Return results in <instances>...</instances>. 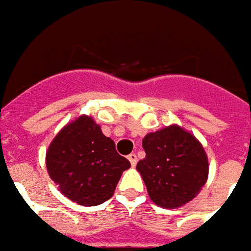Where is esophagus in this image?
<instances>
[{
  "instance_id": "esophagus-1",
  "label": "esophagus",
  "mask_w": 251,
  "mask_h": 251,
  "mask_svg": "<svg viewBox=\"0 0 251 251\" xmlns=\"http://www.w3.org/2000/svg\"><path fill=\"white\" fill-rule=\"evenodd\" d=\"M127 160L130 161L131 167H136V164H137V156H136V154H134V153H130V154L127 156Z\"/></svg>"
}]
</instances>
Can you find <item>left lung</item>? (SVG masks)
I'll list each match as a JSON object with an SVG mask.
<instances>
[{
    "instance_id": "1",
    "label": "left lung",
    "mask_w": 251,
    "mask_h": 251,
    "mask_svg": "<svg viewBox=\"0 0 251 251\" xmlns=\"http://www.w3.org/2000/svg\"><path fill=\"white\" fill-rule=\"evenodd\" d=\"M147 153L137 171L154 204L179 208L196 198L208 179V157L191 131L179 125L148 133L142 140Z\"/></svg>"
}]
</instances>
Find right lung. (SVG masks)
<instances>
[{
    "label": "right lung",
    "instance_id": "right-lung-1",
    "mask_svg": "<svg viewBox=\"0 0 251 251\" xmlns=\"http://www.w3.org/2000/svg\"><path fill=\"white\" fill-rule=\"evenodd\" d=\"M48 175L67 199L84 207L102 204L114 194L129 160L115 151L114 141L83 114L57 133L46 154Z\"/></svg>",
    "mask_w": 251,
    "mask_h": 251
}]
</instances>
